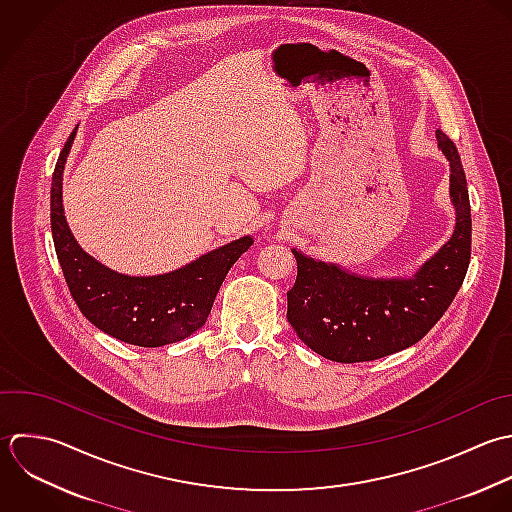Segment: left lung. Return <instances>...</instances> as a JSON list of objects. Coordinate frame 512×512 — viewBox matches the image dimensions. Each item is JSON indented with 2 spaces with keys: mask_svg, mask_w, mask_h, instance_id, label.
I'll return each mask as SVG.
<instances>
[{
  "mask_svg": "<svg viewBox=\"0 0 512 512\" xmlns=\"http://www.w3.org/2000/svg\"><path fill=\"white\" fill-rule=\"evenodd\" d=\"M451 163L453 237L411 279H373L293 249L297 281L287 293V321L315 353L337 363L375 361L419 343L445 315L471 261V203L455 143L437 129Z\"/></svg>",
  "mask_w": 512,
  "mask_h": 512,
  "instance_id": "1",
  "label": "left lung"
}]
</instances>
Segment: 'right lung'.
Listing matches in <instances>:
<instances>
[{"label": "right lung", "instance_id": "right-lung-1", "mask_svg": "<svg viewBox=\"0 0 512 512\" xmlns=\"http://www.w3.org/2000/svg\"><path fill=\"white\" fill-rule=\"evenodd\" d=\"M75 131L65 141L51 179V235L75 305L97 329L123 343L161 347L183 341L205 325L225 275L253 239L241 237L157 277H129L107 269L77 245L63 215L61 179Z\"/></svg>", "mask_w": 512, "mask_h": 512}]
</instances>
